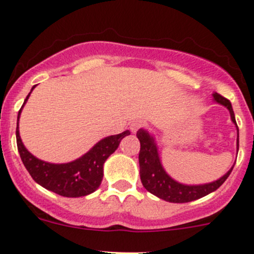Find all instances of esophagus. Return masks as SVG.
<instances>
[{
  "label": "esophagus",
  "mask_w": 254,
  "mask_h": 254,
  "mask_svg": "<svg viewBox=\"0 0 254 254\" xmlns=\"http://www.w3.org/2000/svg\"><path fill=\"white\" fill-rule=\"evenodd\" d=\"M142 122H134L130 125V130H131V132H136L140 127H142Z\"/></svg>",
  "instance_id": "34e87169"
}]
</instances>
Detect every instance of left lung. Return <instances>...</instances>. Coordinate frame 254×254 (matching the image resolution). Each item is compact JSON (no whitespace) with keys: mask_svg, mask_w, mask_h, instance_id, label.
Masks as SVG:
<instances>
[{"mask_svg":"<svg viewBox=\"0 0 254 254\" xmlns=\"http://www.w3.org/2000/svg\"><path fill=\"white\" fill-rule=\"evenodd\" d=\"M213 100L219 105L226 107L230 112L231 120L237 129V152H239V127H237L235 114L231 107L230 101L220 96L219 93H213ZM137 138L140 140V153H138V163H140V178L143 188L158 198L164 199L172 203H186V202L194 201V199L202 198L207 194L214 192L220 188L224 181L229 178L230 173L233 172V167L230 168L226 174H224L218 180L212 181L208 184L201 185H185V184L178 183L174 180L165 169L163 168L161 158L158 153V146H157L154 136L151 135L147 130L140 129L137 131Z\"/></svg>","mask_w":254,"mask_h":254,"instance_id":"8db88e82","label":"left lung"}]
</instances>
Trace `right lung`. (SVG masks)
I'll list each match as a JSON object with an SVG mask.
<instances>
[{"instance_id": "obj_1", "label": "right lung", "mask_w": 254, "mask_h": 254, "mask_svg": "<svg viewBox=\"0 0 254 254\" xmlns=\"http://www.w3.org/2000/svg\"><path fill=\"white\" fill-rule=\"evenodd\" d=\"M36 86V85H35ZM33 86L31 91L35 89ZM31 91L26 96L17 119V146L23 164L31 178L39 185L64 197H81L92 193L100 188L103 179V164L109 156L118 148L120 141L130 135L129 130L118 135L107 136L98 141L89 152L78 159L62 164H55L36 158L24 146L19 135V118L21 109L28 101Z\"/></svg>"}]
</instances>
